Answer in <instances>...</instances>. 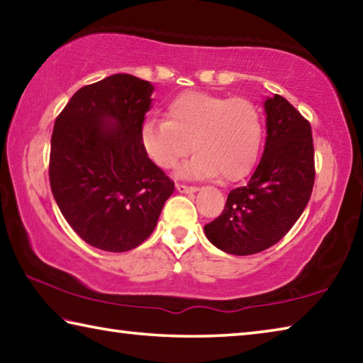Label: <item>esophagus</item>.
Returning a JSON list of instances; mask_svg holds the SVG:
<instances>
[{"instance_id":"obj_1","label":"esophagus","mask_w":363,"mask_h":363,"mask_svg":"<svg viewBox=\"0 0 363 363\" xmlns=\"http://www.w3.org/2000/svg\"><path fill=\"white\" fill-rule=\"evenodd\" d=\"M176 190H177V192H181V194H194V192H196V190H199V187L186 186V184H176Z\"/></svg>"}]
</instances>
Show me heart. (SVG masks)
<instances>
[{"mask_svg":"<svg viewBox=\"0 0 363 363\" xmlns=\"http://www.w3.org/2000/svg\"><path fill=\"white\" fill-rule=\"evenodd\" d=\"M263 125L259 109L242 98L186 91L169 101L167 121H147L141 146L157 167L174 168L190 150L195 155L181 168L184 177H245L259 155Z\"/></svg>","mask_w":363,"mask_h":363,"instance_id":"obj_1","label":"heart"}]
</instances>
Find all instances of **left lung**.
<instances>
[{
	"label": "left lung",
	"mask_w": 363,
	"mask_h": 363,
	"mask_svg": "<svg viewBox=\"0 0 363 363\" xmlns=\"http://www.w3.org/2000/svg\"><path fill=\"white\" fill-rule=\"evenodd\" d=\"M267 141L246 186L230 190L222 214L204 225L213 245L250 255L276 245L298 220L314 186L311 125L281 95L263 103Z\"/></svg>",
	"instance_id": "obj_1"
}]
</instances>
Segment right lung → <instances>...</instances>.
I'll return each mask as SVG.
<instances>
[{
    "mask_svg": "<svg viewBox=\"0 0 363 363\" xmlns=\"http://www.w3.org/2000/svg\"><path fill=\"white\" fill-rule=\"evenodd\" d=\"M154 85L113 74L79 89L57 117L49 179L71 228L96 249L125 252L154 232L174 182L141 146Z\"/></svg>",
    "mask_w": 363,
    "mask_h": 363,
    "instance_id": "obj_1",
    "label": "right lung"
}]
</instances>
